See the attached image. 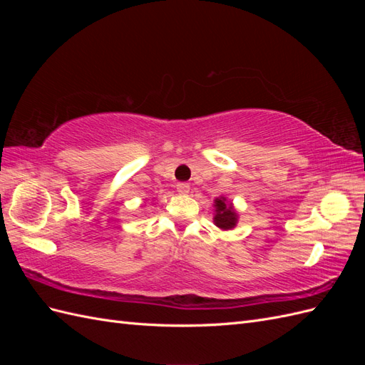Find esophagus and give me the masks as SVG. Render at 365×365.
Segmentation results:
<instances>
[{"label":"esophagus","mask_w":365,"mask_h":365,"mask_svg":"<svg viewBox=\"0 0 365 365\" xmlns=\"http://www.w3.org/2000/svg\"><path fill=\"white\" fill-rule=\"evenodd\" d=\"M176 192H178L180 195H187L190 192V185L187 182H178L176 184Z\"/></svg>","instance_id":"esophagus-1"}]
</instances>
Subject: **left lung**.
<instances>
[{
    "label": "left lung",
    "instance_id": "obj_1",
    "mask_svg": "<svg viewBox=\"0 0 365 365\" xmlns=\"http://www.w3.org/2000/svg\"><path fill=\"white\" fill-rule=\"evenodd\" d=\"M215 207V217L213 222L220 230H233L237 225L239 215L235 210L233 202H230L225 196H219L213 202Z\"/></svg>",
    "mask_w": 365,
    "mask_h": 365
}]
</instances>
